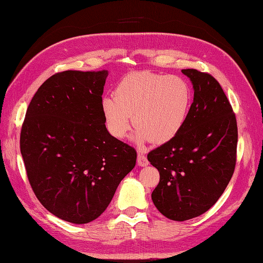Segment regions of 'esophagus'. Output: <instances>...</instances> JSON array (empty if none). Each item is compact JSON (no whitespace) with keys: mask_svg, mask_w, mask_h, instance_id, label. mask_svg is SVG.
<instances>
[{"mask_svg":"<svg viewBox=\"0 0 263 263\" xmlns=\"http://www.w3.org/2000/svg\"><path fill=\"white\" fill-rule=\"evenodd\" d=\"M149 164L148 159H146V157L142 154V152H138V166L140 167H145Z\"/></svg>","mask_w":263,"mask_h":263,"instance_id":"1","label":"esophagus"}]
</instances>
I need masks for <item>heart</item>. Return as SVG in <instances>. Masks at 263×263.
<instances>
[{
  "label": "heart",
  "mask_w": 263,
  "mask_h": 263,
  "mask_svg": "<svg viewBox=\"0 0 263 263\" xmlns=\"http://www.w3.org/2000/svg\"><path fill=\"white\" fill-rule=\"evenodd\" d=\"M192 103L187 82L174 75L133 72L119 83L114 97L102 101L108 131L123 139L132 123L138 141L166 143L185 126ZM134 119H132V115Z\"/></svg>",
  "instance_id": "heart-1"
}]
</instances>
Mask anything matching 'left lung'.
<instances>
[{"instance_id": "obj_1", "label": "left lung", "mask_w": 263, "mask_h": 263, "mask_svg": "<svg viewBox=\"0 0 263 263\" xmlns=\"http://www.w3.org/2000/svg\"><path fill=\"white\" fill-rule=\"evenodd\" d=\"M181 71L194 87L186 124L148 154L160 174L152 201L178 222L204 214L222 196L234 173L237 146L236 118L221 85L209 72Z\"/></svg>"}]
</instances>
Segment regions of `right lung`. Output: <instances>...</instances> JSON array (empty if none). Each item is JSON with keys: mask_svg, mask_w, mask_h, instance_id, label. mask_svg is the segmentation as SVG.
<instances>
[{"mask_svg": "<svg viewBox=\"0 0 263 263\" xmlns=\"http://www.w3.org/2000/svg\"><path fill=\"white\" fill-rule=\"evenodd\" d=\"M107 70H66L36 90L20 149L30 185L45 209L86 224L106 210L137 151L108 133L102 112Z\"/></svg>", "mask_w": 263, "mask_h": 263, "instance_id": "add662e5", "label": "right lung"}]
</instances>
